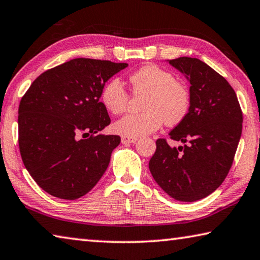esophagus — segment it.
I'll use <instances>...</instances> for the list:
<instances>
[{"mask_svg":"<svg viewBox=\"0 0 260 260\" xmlns=\"http://www.w3.org/2000/svg\"><path fill=\"white\" fill-rule=\"evenodd\" d=\"M138 141V138H129V136H121V143L122 144H129L134 143Z\"/></svg>","mask_w":260,"mask_h":260,"instance_id":"34e87169","label":"esophagus"}]
</instances>
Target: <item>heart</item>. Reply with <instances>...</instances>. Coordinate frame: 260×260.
<instances>
[{"mask_svg":"<svg viewBox=\"0 0 260 260\" xmlns=\"http://www.w3.org/2000/svg\"><path fill=\"white\" fill-rule=\"evenodd\" d=\"M135 94H146L141 113L127 114L114 122L116 133L129 138L150 134L160 128L162 122L175 126L184 120L190 110L191 98L188 87L175 79L174 74L157 65L148 64L129 76ZM104 108L113 114L127 111L129 93L118 78L107 82L101 93Z\"/></svg>","mask_w":260,"mask_h":260,"instance_id":"b5f03b06","label":"heart"}]
</instances>
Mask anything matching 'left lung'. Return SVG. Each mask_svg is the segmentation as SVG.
Listing matches in <instances>:
<instances>
[{"mask_svg":"<svg viewBox=\"0 0 260 260\" xmlns=\"http://www.w3.org/2000/svg\"><path fill=\"white\" fill-rule=\"evenodd\" d=\"M190 82V110L170 132V139L186 143L171 148L156 141L149 161L155 181L167 195L195 202L213 192L230 172L239 146L243 114L234 89L208 64L191 57L171 59Z\"/></svg>","mask_w":260,"mask_h":260,"instance_id":"obj_1","label":"left lung"}]
</instances>
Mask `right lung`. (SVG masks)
<instances>
[{
	"label": "right lung",
	"mask_w": 260,
	"mask_h": 260,
	"mask_svg": "<svg viewBox=\"0 0 260 260\" xmlns=\"http://www.w3.org/2000/svg\"><path fill=\"white\" fill-rule=\"evenodd\" d=\"M125 68L126 63L74 58L40 74L21 98V159L50 195L80 199L108 169L120 136L99 134L111 122L100 99L105 82Z\"/></svg>",
	"instance_id": "right-lung-1"
}]
</instances>
